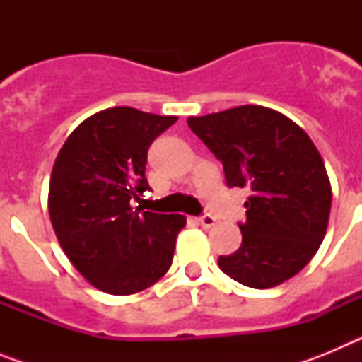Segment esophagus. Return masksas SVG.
<instances>
[{
    "instance_id": "34e87169",
    "label": "esophagus",
    "mask_w": 362,
    "mask_h": 362,
    "mask_svg": "<svg viewBox=\"0 0 362 362\" xmlns=\"http://www.w3.org/2000/svg\"><path fill=\"white\" fill-rule=\"evenodd\" d=\"M197 221H199V225L203 226V228H210V226L216 225V217L210 216V214H203Z\"/></svg>"
}]
</instances>
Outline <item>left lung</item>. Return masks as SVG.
Wrapping results in <instances>:
<instances>
[{
  "mask_svg": "<svg viewBox=\"0 0 362 362\" xmlns=\"http://www.w3.org/2000/svg\"><path fill=\"white\" fill-rule=\"evenodd\" d=\"M223 163L226 185L248 187L243 243L217 263L250 288H272L300 272L325 239L332 188L321 153L292 119L257 105L188 117Z\"/></svg>",
  "mask_w": 362,
  "mask_h": 362,
  "instance_id": "8db88e82",
  "label": "left lung"
}]
</instances>
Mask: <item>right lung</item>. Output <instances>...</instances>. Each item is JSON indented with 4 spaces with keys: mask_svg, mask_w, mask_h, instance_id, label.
I'll use <instances>...</instances> for the list:
<instances>
[{
    "mask_svg": "<svg viewBox=\"0 0 362 362\" xmlns=\"http://www.w3.org/2000/svg\"><path fill=\"white\" fill-rule=\"evenodd\" d=\"M177 121L114 107L83 121L62 146L50 177L49 212L70 263L112 296L148 288L172 264L187 219L146 212V153Z\"/></svg>",
    "mask_w": 362,
    "mask_h": 362,
    "instance_id": "obj_1",
    "label": "right lung"
}]
</instances>
